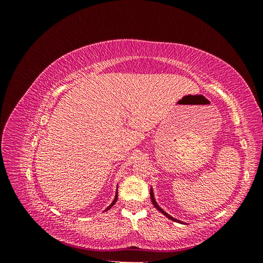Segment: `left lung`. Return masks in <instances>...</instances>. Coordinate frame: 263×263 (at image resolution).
Returning a JSON list of instances; mask_svg holds the SVG:
<instances>
[{
	"label": "left lung",
	"mask_w": 263,
	"mask_h": 263,
	"mask_svg": "<svg viewBox=\"0 0 263 263\" xmlns=\"http://www.w3.org/2000/svg\"><path fill=\"white\" fill-rule=\"evenodd\" d=\"M150 198H151V202H153V204L155 205V208H156V209H157L159 212L162 213V214L164 215V216H166V217H168L169 219H171V220H173V221H176V222H180V224H185L184 221H182V220H179V219H177V218L172 217L171 215H169L168 213L164 212V211H163V210L160 208V206L158 205V203L156 202V198H155V194H154V191H153V186H151V189H150Z\"/></svg>",
	"instance_id": "8db88e82"
}]
</instances>
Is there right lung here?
<instances>
[{"mask_svg":"<svg viewBox=\"0 0 263 263\" xmlns=\"http://www.w3.org/2000/svg\"><path fill=\"white\" fill-rule=\"evenodd\" d=\"M117 197H118V193H117V187H116V193H115V197H114V200H113V202L112 203H110L108 206H107V208L104 210V212H106V211H108L110 208H112V206L116 203V201H117Z\"/></svg>","mask_w":263,"mask_h":263,"instance_id":"obj_1","label":"right lung"}]
</instances>
